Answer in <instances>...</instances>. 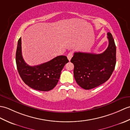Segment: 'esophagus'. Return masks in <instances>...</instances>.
<instances>
[{"instance_id": "1", "label": "esophagus", "mask_w": 130, "mask_h": 130, "mask_svg": "<svg viewBox=\"0 0 130 130\" xmlns=\"http://www.w3.org/2000/svg\"><path fill=\"white\" fill-rule=\"evenodd\" d=\"M72 56H73V53H72V52H70L68 54L67 58H68V59L69 61H70V60L71 59Z\"/></svg>"}]
</instances>
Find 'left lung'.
<instances>
[{"instance_id":"1","label":"left lung","mask_w":130,"mask_h":130,"mask_svg":"<svg viewBox=\"0 0 130 130\" xmlns=\"http://www.w3.org/2000/svg\"><path fill=\"white\" fill-rule=\"evenodd\" d=\"M108 46L101 54L75 53L71 62L74 65V76L81 87L90 90L100 86L110 77L116 65V48L114 39L107 32Z\"/></svg>"}]
</instances>
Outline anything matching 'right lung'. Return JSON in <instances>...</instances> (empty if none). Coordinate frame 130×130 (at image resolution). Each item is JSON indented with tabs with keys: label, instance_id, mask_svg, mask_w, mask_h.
I'll list each match as a JSON object with an SVG mask.
<instances>
[{
	"label": "right lung",
	"instance_id": "obj_1",
	"mask_svg": "<svg viewBox=\"0 0 130 130\" xmlns=\"http://www.w3.org/2000/svg\"><path fill=\"white\" fill-rule=\"evenodd\" d=\"M69 62L67 57L61 55L43 64L31 66L24 61L22 53V39L18 42L16 64L20 76L31 88L42 91L52 90L58 84L61 71Z\"/></svg>",
	"mask_w": 130,
	"mask_h": 130
}]
</instances>
